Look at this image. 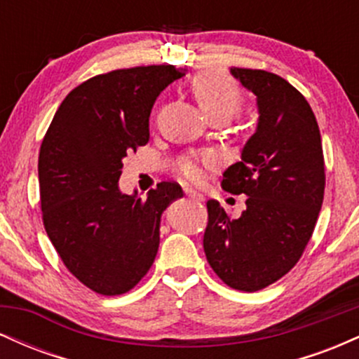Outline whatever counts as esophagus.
Masks as SVG:
<instances>
[{
	"mask_svg": "<svg viewBox=\"0 0 359 359\" xmlns=\"http://www.w3.org/2000/svg\"><path fill=\"white\" fill-rule=\"evenodd\" d=\"M184 192H185V196L191 197V199H194V201H203V199H204L203 194L197 192V191H194V189H191V187H185Z\"/></svg>",
	"mask_w": 359,
	"mask_h": 359,
	"instance_id": "34e87169",
	"label": "esophagus"
}]
</instances>
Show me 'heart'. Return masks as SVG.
I'll use <instances>...</instances> for the list:
<instances>
[{"label": "heart", "mask_w": 359, "mask_h": 359, "mask_svg": "<svg viewBox=\"0 0 359 359\" xmlns=\"http://www.w3.org/2000/svg\"><path fill=\"white\" fill-rule=\"evenodd\" d=\"M192 93L208 118L221 114L229 119L241 109L243 94L240 86L222 72L204 71L197 74L192 81ZM214 163H216V155L205 151V154L180 156L177 168L185 179L197 182L203 177L204 168L212 167Z\"/></svg>", "instance_id": "obj_1"}]
</instances>
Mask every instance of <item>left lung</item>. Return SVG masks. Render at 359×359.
<instances>
[{"mask_svg":"<svg viewBox=\"0 0 359 359\" xmlns=\"http://www.w3.org/2000/svg\"><path fill=\"white\" fill-rule=\"evenodd\" d=\"M229 72L257 96L258 125L221 185L248 199L236 219L208 201L204 251L226 285L257 292L294 269L314 233L325 185L323 143L314 113L294 86L257 69Z\"/></svg>","mask_w":359,"mask_h":359,"instance_id":"obj_1","label":"left lung"}]
</instances>
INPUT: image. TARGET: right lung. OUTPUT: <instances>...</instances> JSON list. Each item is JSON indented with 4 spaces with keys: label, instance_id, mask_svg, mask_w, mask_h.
Returning <instances> with one entry per match:
<instances>
[{
    "label": "right lung",
    "instance_id": "obj_1",
    "mask_svg": "<svg viewBox=\"0 0 359 359\" xmlns=\"http://www.w3.org/2000/svg\"><path fill=\"white\" fill-rule=\"evenodd\" d=\"M185 76L174 65L119 69L82 82L57 109L39 155L40 204L53 248L101 295L131 290L154 265L162 212L184 196L160 182L142 199L119 191L123 158L150 138L156 97Z\"/></svg>",
    "mask_w": 359,
    "mask_h": 359
}]
</instances>
